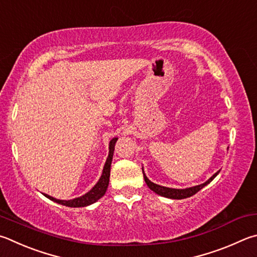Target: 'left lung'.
<instances>
[{
	"label": "left lung",
	"mask_w": 257,
	"mask_h": 257,
	"mask_svg": "<svg viewBox=\"0 0 257 257\" xmlns=\"http://www.w3.org/2000/svg\"><path fill=\"white\" fill-rule=\"evenodd\" d=\"M219 172L217 173H214L208 181L204 182V183L200 184V185H195L192 186V188H186V189H172V188H166V186H162V185H158L153 183L152 181L148 180V177L145 175L144 173V170H143V174H144V179L145 182H146V184L148 185V188L151 189L154 192L162 195V197H165V198H170V199H176V200H181V199H185V198H190L192 197L193 194H195L197 192H199L200 190L202 188H204L207 184H209L210 182H211L214 177L218 175Z\"/></svg>",
	"instance_id": "left-lung-1"
}]
</instances>
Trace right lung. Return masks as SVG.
I'll return each instance as SVG.
<instances>
[{
    "label": "right lung",
    "mask_w": 257,
    "mask_h": 257,
    "mask_svg": "<svg viewBox=\"0 0 257 257\" xmlns=\"http://www.w3.org/2000/svg\"><path fill=\"white\" fill-rule=\"evenodd\" d=\"M118 141V138H112L110 141L109 144V155L108 158H106V162L103 167V171H102V175L100 177V180L97 181V183L93 186V188L88 191L87 193L80 198H75L72 200H59L50 197L48 194H44L46 198L50 199L51 201L57 202L59 204H63V206L66 207H71V208H80V207H86L90 206V204L96 202L97 200L101 199L106 192V189H108L109 185V179H110V169H111V162H112V157H113V151H114V145Z\"/></svg>",
    "instance_id": "add662e5"
}]
</instances>
